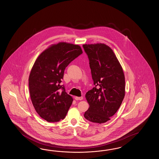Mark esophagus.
I'll return each instance as SVG.
<instances>
[{"instance_id": "1", "label": "esophagus", "mask_w": 159, "mask_h": 159, "mask_svg": "<svg viewBox=\"0 0 159 159\" xmlns=\"http://www.w3.org/2000/svg\"><path fill=\"white\" fill-rule=\"evenodd\" d=\"M75 98L76 100H82V99H83V97H75Z\"/></svg>"}]
</instances>
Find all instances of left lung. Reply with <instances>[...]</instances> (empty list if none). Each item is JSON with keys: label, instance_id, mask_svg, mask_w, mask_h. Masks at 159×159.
I'll return each mask as SVG.
<instances>
[{"label": "left lung", "instance_id": "1", "mask_svg": "<svg viewBox=\"0 0 159 159\" xmlns=\"http://www.w3.org/2000/svg\"><path fill=\"white\" fill-rule=\"evenodd\" d=\"M83 47L95 86L86 93L90 107L84 116L91 122L102 124L111 120L125 98V74L112 48L105 44H85Z\"/></svg>", "mask_w": 159, "mask_h": 159}]
</instances>
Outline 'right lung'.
<instances>
[{"label":"right lung","mask_w":159,"mask_h":159,"mask_svg":"<svg viewBox=\"0 0 159 159\" xmlns=\"http://www.w3.org/2000/svg\"><path fill=\"white\" fill-rule=\"evenodd\" d=\"M82 53L79 45L60 42L44 50L34 62L28 79L30 99L38 114L48 122L64 119L72 103V97L60 84L66 67Z\"/></svg>","instance_id":"obj_1"}]
</instances>
